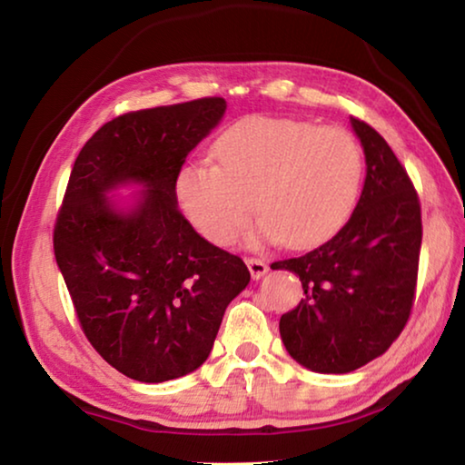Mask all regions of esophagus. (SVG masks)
Listing matches in <instances>:
<instances>
[{"label":"esophagus","mask_w":465,"mask_h":465,"mask_svg":"<svg viewBox=\"0 0 465 465\" xmlns=\"http://www.w3.org/2000/svg\"><path fill=\"white\" fill-rule=\"evenodd\" d=\"M246 264H248V269H250L252 279H261L262 274L269 271V266H266V262L261 261V258H254V256H248L246 258Z\"/></svg>","instance_id":"obj_1"}]
</instances>
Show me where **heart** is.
Segmentation results:
<instances>
[{
    "mask_svg": "<svg viewBox=\"0 0 465 465\" xmlns=\"http://www.w3.org/2000/svg\"><path fill=\"white\" fill-rule=\"evenodd\" d=\"M215 157L188 162L176 193L188 222L219 246L238 240L256 209L261 238L291 248L324 242L351 217L365 176L363 147L351 131L277 116L233 124Z\"/></svg>",
    "mask_w": 465,
    "mask_h": 465,
    "instance_id": "b5f03b06",
    "label": "heart"
}]
</instances>
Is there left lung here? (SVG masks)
Instances as JSON below:
<instances>
[{"mask_svg":"<svg viewBox=\"0 0 465 465\" xmlns=\"http://www.w3.org/2000/svg\"><path fill=\"white\" fill-rule=\"evenodd\" d=\"M351 123L367 163L351 219L316 250L271 264L302 281L303 299L279 330L289 355L318 373H349L381 357L411 318L419 279V193L380 133Z\"/></svg>","mask_w":465,"mask_h":465,"instance_id":"left-lung-1","label":"left lung"}]
</instances>
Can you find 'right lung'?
<instances>
[{
	"label": "right lung",
	"mask_w": 465,
	"mask_h": 465,
	"mask_svg": "<svg viewBox=\"0 0 465 465\" xmlns=\"http://www.w3.org/2000/svg\"><path fill=\"white\" fill-rule=\"evenodd\" d=\"M223 113L217 96L124 113L94 133L69 176L54 258L85 338L131 380L162 383L199 369L250 282L242 258L204 240L178 209L186 155ZM124 182L146 186L131 214L105 201Z\"/></svg>",
	"instance_id": "1"
}]
</instances>
